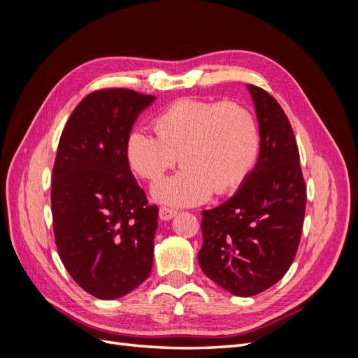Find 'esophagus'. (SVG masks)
<instances>
[{
	"instance_id": "obj_1",
	"label": "esophagus",
	"mask_w": 358,
	"mask_h": 358,
	"mask_svg": "<svg viewBox=\"0 0 358 358\" xmlns=\"http://www.w3.org/2000/svg\"><path fill=\"white\" fill-rule=\"evenodd\" d=\"M176 213H178L176 210L169 209V208H166V206H161V208H159V218L162 221H170Z\"/></svg>"
}]
</instances>
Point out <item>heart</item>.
<instances>
[{
    "instance_id": "obj_1",
    "label": "heart",
    "mask_w": 358,
    "mask_h": 358,
    "mask_svg": "<svg viewBox=\"0 0 358 358\" xmlns=\"http://www.w3.org/2000/svg\"><path fill=\"white\" fill-rule=\"evenodd\" d=\"M155 134L133 129L125 155L136 175L158 180L180 159L183 169L155 183L152 196L188 208L239 187L258 159L262 136L254 115L236 103L180 99L152 121Z\"/></svg>"
}]
</instances>
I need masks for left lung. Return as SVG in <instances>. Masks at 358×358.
I'll return each mask as SVG.
<instances>
[{"instance_id":"obj_1","label":"left lung","mask_w":358,"mask_h":358,"mask_svg":"<svg viewBox=\"0 0 358 358\" xmlns=\"http://www.w3.org/2000/svg\"><path fill=\"white\" fill-rule=\"evenodd\" d=\"M262 136L258 159L234 196L203 210L204 275L239 297L263 292L294 262L306 209L299 148L282 107L246 85Z\"/></svg>"}]
</instances>
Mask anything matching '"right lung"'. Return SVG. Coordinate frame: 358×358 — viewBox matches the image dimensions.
<instances>
[{
  "mask_svg": "<svg viewBox=\"0 0 358 358\" xmlns=\"http://www.w3.org/2000/svg\"><path fill=\"white\" fill-rule=\"evenodd\" d=\"M155 100L129 90L92 92L59 138L50 194L58 254L76 282L101 300L128 294L152 270L158 208L136 182L125 142Z\"/></svg>",
  "mask_w": 358,
  "mask_h": 358,
  "instance_id": "add662e5",
  "label": "right lung"
}]
</instances>
